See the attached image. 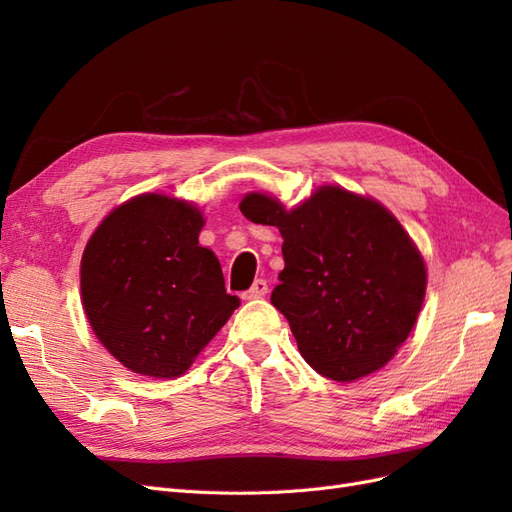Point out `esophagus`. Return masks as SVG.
<instances>
[{
    "label": "esophagus",
    "mask_w": 512,
    "mask_h": 512,
    "mask_svg": "<svg viewBox=\"0 0 512 512\" xmlns=\"http://www.w3.org/2000/svg\"><path fill=\"white\" fill-rule=\"evenodd\" d=\"M267 292H269V284H267V280H256V282L252 284V288H250V290H245V292H243V299H245V301L260 299V297H265Z\"/></svg>",
    "instance_id": "esophagus-1"
}]
</instances>
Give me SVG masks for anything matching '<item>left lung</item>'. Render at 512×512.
Instances as JSON below:
<instances>
[{"label": "left lung", "instance_id": "left-lung-1", "mask_svg": "<svg viewBox=\"0 0 512 512\" xmlns=\"http://www.w3.org/2000/svg\"><path fill=\"white\" fill-rule=\"evenodd\" d=\"M241 213L277 226L284 271L271 303L309 367L337 382L382 369L406 342L427 288L423 256L380 203L324 185L290 211L252 192Z\"/></svg>", "mask_w": 512, "mask_h": 512}]
</instances>
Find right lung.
Here are the masks:
<instances>
[{"mask_svg":"<svg viewBox=\"0 0 512 512\" xmlns=\"http://www.w3.org/2000/svg\"><path fill=\"white\" fill-rule=\"evenodd\" d=\"M203 224L185 200L141 194L106 215L85 247L87 320L134 374H185L239 307L224 288L220 260L198 245Z\"/></svg>","mask_w":512,"mask_h":512,"instance_id":"obj_1","label":"right lung"}]
</instances>
